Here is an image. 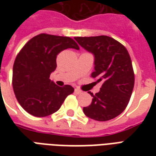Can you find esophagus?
Wrapping results in <instances>:
<instances>
[{"mask_svg":"<svg viewBox=\"0 0 156 156\" xmlns=\"http://www.w3.org/2000/svg\"><path fill=\"white\" fill-rule=\"evenodd\" d=\"M74 92L76 93V94H81L82 93H83V91H82V90H80V89H78V88H75Z\"/></svg>","mask_w":156,"mask_h":156,"instance_id":"34e87169","label":"esophagus"}]
</instances>
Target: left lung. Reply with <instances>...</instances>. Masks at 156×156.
Listing matches in <instances>:
<instances>
[{"label":"left lung","instance_id":"left-lung-1","mask_svg":"<svg viewBox=\"0 0 156 156\" xmlns=\"http://www.w3.org/2000/svg\"><path fill=\"white\" fill-rule=\"evenodd\" d=\"M78 44L94 56L92 78L103 84L98 93L90 94L91 105L83 107L86 116L97 121L110 120L127 107L134 84L132 62L127 49L108 36L74 37Z\"/></svg>","mask_w":156,"mask_h":156}]
</instances>
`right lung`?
Returning <instances> with one entry per match:
<instances>
[{"mask_svg":"<svg viewBox=\"0 0 156 156\" xmlns=\"http://www.w3.org/2000/svg\"><path fill=\"white\" fill-rule=\"evenodd\" d=\"M68 48L78 50L79 47L71 37L41 33L29 40L16 56L13 90L20 105L30 115L45 117L53 114L74 91L70 85L59 87L49 78L57 68L58 54Z\"/></svg>","mask_w":156,"mask_h":156,"instance_id":"1","label":"right lung"}]
</instances>
